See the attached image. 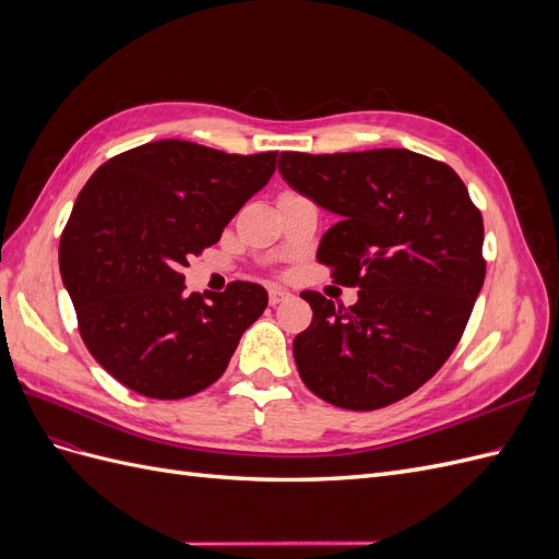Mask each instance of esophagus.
Instances as JSON below:
<instances>
[{
	"instance_id": "34e87169",
	"label": "esophagus",
	"mask_w": 559,
	"mask_h": 559,
	"mask_svg": "<svg viewBox=\"0 0 559 559\" xmlns=\"http://www.w3.org/2000/svg\"><path fill=\"white\" fill-rule=\"evenodd\" d=\"M289 292H284V289H275V286H273V289H267V302H270V306H280V302H284V300H289Z\"/></svg>"
}]
</instances>
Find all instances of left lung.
<instances>
[{
    "label": "left lung",
    "instance_id": "obj_1",
    "mask_svg": "<svg viewBox=\"0 0 559 559\" xmlns=\"http://www.w3.org/2000/svg\"><path fill=\"white\" fill-rule=\"evenodd\" d=\"M280 173L341 216L317 261L359 286L345 308L302 292L310 326L294 359L312 394L337 408L378 411L431 380L468 324L485 280L483 214L450 165L408 148L352 154L282 151Z\"/></svg>",
    "mask_w": 559,
    "mask_h": 559
}]
</instances>
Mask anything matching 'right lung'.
Here are the masks:
<instances>
[{
  "mask_svg": "<svg viewBox=\"0 0 559 559\" xmlns=\"http://www.w3.org/2000/svg\"><path fill=\"white\" fill-rule=\"evenodd\" d=\"M275 163L277 151L160 140L109 158L83 186L60 238V275L83 343L123 386L177 401L224 376L267 294L251 282L186 294L181 270L218 242Z\"/></svg>",
  "mask_w": 559,
  "mask_h": 559,
  "instance_id": "obj_1",
  "label": "right lung"
}]
</instances>
